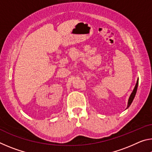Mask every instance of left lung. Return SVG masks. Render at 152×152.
Masks as SVG:
<instances>
[{
	"label": "left lung",
	"instance_id": "left-lung-1",
	"mask_svg": "<svg viewBox=\"0 0 152 152\" xmlns=\"http://www.w3.org/2000/svg\"><path fill=\"white\" fill-rule=\"evenodd\" d=\"M137 86H138V80L137 81V83L135 84V86L134 89H133V91L132 92V94L130 95V97L129 99V101H128V104H127V108L130 106L131 104H132V102H133V99H134L135 96V94H136V92H137Z\"/></svg>",
	"mask_w": 152,
	"mask_h": 152
}]
</instances>
